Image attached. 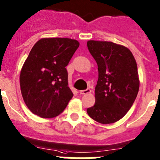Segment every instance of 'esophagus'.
Segmentation results:
<instances>
[{"instance_id": "obj_1", "label": "esophagus", "mask_w": 160, "mask_h": 160, "mask_svg": "<svg viewBox=\"0 0 160 160\" xmlns=\"http://www.w3.org/2000/svg\"><path fill=\"white\" fill-rule=\"evenodd\" d=\"M90 92H91L90 89H86V90H81V91H80V93H81V94H87V93H90Z\"/></svg>"}]
</instances>
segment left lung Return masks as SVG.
<instances>
[{
    "instance_id": "obj_1",
    "label": "left lung",
    "mask_w": 160,
    "mask_h": 160,
    "mask_svg": "<svg viewBox=\"0 0 160 160\" xmlns=\"http://www.w3.org/2000/svg\"><path fill=\"white\" fill-rule=\"evenodd\" d=\"M87 47L98 70L95 104L87 113L101 124H112L121 120L136 100L140 87L137 62L130 50L112 42L90 40Z\"/></svg>"
}]
</instances>
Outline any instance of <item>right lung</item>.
<instances>
[{"mask_svg": "<svg viewBox=\"0 0 160 160\" xmlns=\"http://www.w3.org/2000/svg\"><path fill=\"white\" fill-rule=\"evenodd\" d=\"M78 47L68 38H44L33 46L20 75L22 97L31 112L52 118L66 109L74 95L66 67Z\"/></svg>", "mask_w": 160, "mask_h": 160, "instance_id": "add662e5", "label": "right lung"}]
</instances>
